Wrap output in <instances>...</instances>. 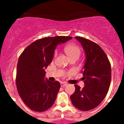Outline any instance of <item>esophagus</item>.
Masks as SVG:
<instances>
[{
    "mask_svg": "<svg viewBox=\"0 0 124 124\" xmlns=\"http://www.w3.org/2000/svg\"><path fill=\"white\" fill-rule=\"evenodd\" d=\"M68 84L66 83H61V87H64V86H67Z\"/></svg>",
    "mask_w": 124,
    "mask_h": 124,
    "instance_id": "1",
    "label": "esophagus"
}]
</instances>
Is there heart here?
Returning a JSON list of instances; mask_svg holds the SVG:
<instances>
[{"label":"heart","instance_id":"obj_1","mask_svg":"<svg viewBox=\"0 0 124 124\" xmlns=\"http://www.w3.org/2000/svg\"><path fill=\"white\" fill-rule=\"evenodd\" d=\"M65 50L70 58L74 56L79 57L81 54V50L79 47L76 45H70L67 46L65 48ZM57 55H58V51L55 50L53 53V58L55 59Z\"/></svg>","mask_w":124,"mask_h":124}]
</instances>
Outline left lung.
<instances>
[{"instance_id":"obj_1","label":"left lung","mask_w":124,"mask_h":124,"mask_svg":"<svg viewBox=\"0 0 124 124\" xmlns=\"http://www.w3.org/2000/svg\"><path fill=\"white\" fill-rule=\"evenodd\" d=\"M86 53L83 68L85 86L75 84V92L70 96L73 106L82 111H88L99 106L107 94L111 81V66L107 56L99 45L80 37H75Z\"/></svg>"}]
</instances>
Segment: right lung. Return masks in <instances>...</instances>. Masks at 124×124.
Instances as JSON below:
<instances>
[{
  "instance_id": "right-lung-1",
  "label": "right lung",
  "mask_w": 124,
  "mask_h": 124,
  "mask_svg": "<svg viewBox=\"0 0 124 124\" xmlns=\"http://www.w3.org/2000/svg\"><path fill=\"white\" fill-rule=\"evenodd\" d=\"M72 39L56 36L38 39L23 50L18 58L16 86L20 97L31 110L44 112L53 105L61 87L57 81L44 79L46 68L52 61L56 47Z\"/></svg>"
}]
</instances>
